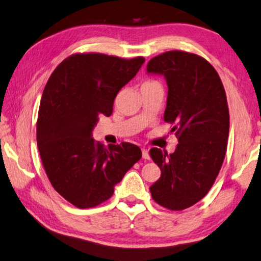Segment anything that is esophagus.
<instances>
[{"instance_id":"1","label":"esophagus","mask_w":261,"mask_h":261,"mask_svg":"<svg viewBox=\"0 0 261 261\" xmlns=\"http://www.w3.org/2000/svg\"><path fill=\"white\" fill-rule=\"evenodd\" d=\"M142 155L144 159H150V154H148V150L145 147L142 148Z\"/></svg>"}]
</instances>
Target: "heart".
Segmentation results:
<instances>
[{"label": "heart", "instance_id": "heart-1", "mask_svg": "<svg viewBox=\"0 0 261 261\" xmlns=\"http://www.w3.org/2000/svg\"><path fill=\"white\" fill-rule=\"evenodd\" d=\"M150 84H155V82H153V81H147V82H145V84H144V85H150Z\"/></svg>", "mask_w": 261, "mask_h": 261}]
</instances>
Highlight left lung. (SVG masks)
<instances>
[{
  "label": "left lung",
  "mask_w": 261,
  "mask_h": 261,
  "mask_svg": "<svg viewBox=\"0 0 261 261\" xmlns=\"http://www.w3.org/2000/svg\"><path fill=\"white\" fill-rule=\"evenodd\" d=\"M146 72L167 82L164 119L179 142L171 154L150 150L161 171L150 192L158 204L182 210L208 194L222 167L229 137L225 90L213 66L193 53L165 52L148 61Z\"/></svg>",
  "instance_id": "8db88e82"
}]
</instances>
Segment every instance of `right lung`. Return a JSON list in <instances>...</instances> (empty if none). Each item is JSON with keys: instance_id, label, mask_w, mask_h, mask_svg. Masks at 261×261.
<instances>
[{"instance_id": "add662e5", "label": "right lung", "mask_w": 261, "mask_h": 261, "mask_svg": "<svg viewBox=\"0 0 261 261\" xmlns=\"http://www.w3.org/2000/svg\"><path fill=\"white\" fill-rule=\"evenodd\" d=\"M145 63L82 53L65 59L49 76L40 100L37 145L49 182L77 208L96 206L142 158L137 145L106 148L92 138L98 116L113 114L116 95Z\"/></svg>"}]
</instances>
